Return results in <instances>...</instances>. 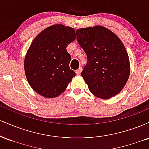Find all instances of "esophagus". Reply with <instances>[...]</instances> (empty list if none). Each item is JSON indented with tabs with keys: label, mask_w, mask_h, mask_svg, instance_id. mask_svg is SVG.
<instances>
[{
	"label": "esophagus",
	"mask_w": 149,
	"mask_h": 149,
	"mask_svg": "<svg viewBox=\"0 0 149 149\" xmlns=\"http://www.w3.org/2000/svg\"><path fill=\"white\" fill-rule=\"evenodd\" d=\"M81 71H82V67H80L79 69H78V70H76V73L77 75H80V73H81Z\"/></svg>",
	"instance_id": "obj_1"
}]
</instances>
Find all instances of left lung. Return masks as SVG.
I'll list each match as a JSON object with an SVG mask.
<instances>
[{"instance_id": "left-lung-1", "label": "left lung", "mask_w": 149, "mask_h": 149, "mask_svg": "<svg viewBox=\"0 0 149 149\" xmlns=\"http://www.w3.org/2000/svg\"><path fill=\"white\" fill-rule=\"evenodd\" d=\"M76 39L88 58L81 76L90 91L102 99H109L124 88L130 76V61L119 38L103 26L76 31Z\"/></svg>"}]
</instances>
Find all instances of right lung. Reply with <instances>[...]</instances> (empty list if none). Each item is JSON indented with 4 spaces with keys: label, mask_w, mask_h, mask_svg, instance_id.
Here are the masks:
<instances>
[{
    "label": "right lung",
    "mask_w": 149,
    "mask_h": 149,
    "mask_svg": "<svg viewBox=\"0 0 149 149\" xmlns=\"http://www.w3.org/2000/svg\"><path fill=\"white\" fill-rule=\"evenodd\" d=\"M76 39V31L61 24L51 26L36 37L24 60L26 79L33 90L47 98L59 96L76 73L69 67L66 47Z\"/></svg>",
    "instance_id": "right-lung-1"
}]
</instances>
